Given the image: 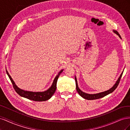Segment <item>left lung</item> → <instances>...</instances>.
Segmentation results:
<instances>
[{"mask_svg":"<svg viewBox=\"0 0 130 130\" xmlns=\"http://www.w3.org/2000/svg\"><path fill=\"white\" fill-rule=\"evenodd\" d=\"M113 32L114 33H115L116 34H117L118 36L120 37V38L121 39V37L120 36L118 32V31H117L116 30H113ZM123 72H124V70H123V71L122 72V73H121V74L120 75V76L118 77V80H117L115 84L112 87H111V88L107 90H106V91L96 93V94H88V93H86L82 92V90L79 88H78L76 77L75 76V82H76V88L77 92H78V94H79V95L81 97H82L83 98H84V99H87V100H95V99H100V98H103V97L105 96L106 95H108V94L112 93L114 90H115L117 88V86L119 85V81H120V80L122 75H123Z\"/></svg>","mask_w":130,"mask_h":130,"instance_id":"8db88e82","label":"left lung"}]
</instances>
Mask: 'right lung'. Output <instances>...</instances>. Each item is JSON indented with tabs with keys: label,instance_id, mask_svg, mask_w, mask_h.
<instances>
[{
	"label": "right lung",
	"instance_id": "right-lung-1",
	"mask_svg": "<svg viewBox=\"0 0 130 130\" xmlns=\"http://www.w3.org/2000/svg\"><path fill=\"white\" fill-rule=\"evenodd\" d=\"M6 71L7 75H8L9 77L10 78V79L12 82V84L13 85V87L14 90L19 95L22 97L25 98L26 99H28L33 101H44L50 99V98L53 96V94H54L55 92L56 91L57 80L61 73H62V72L63 71V69L61 70L57 75L55 76V77L53 84L49 88H48L47 90L43 92H36L27 91V90H25L19 88L18 86L15 85V82H14V81L12 80V77L10 75V74L8 73V72H7V69H6Z\"/></svg>",
	"mask_w": 130,
	"mask_h": 130
}]
</instances>
